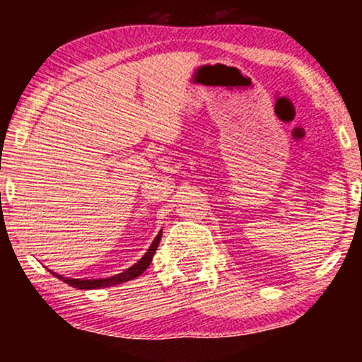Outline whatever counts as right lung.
Masks as SVG:
<instances>
[{"label": "right lung", "mask_w": 362, "mask_h": 362, "mask_svg": "<svg viewBox=\"0 0 362 362\" xmlns=\"http://www.w3.org/2000/svg\"><path fill=\"white\" fill-rule=\"evenodd\" d=\"M161 233L163 231H160V233L156 235V238L153 240L151 247L148 248V252L144 253L143 259H141L138 264H134L132 267L126 269L124 272L120 274H115V276L112 277H105V279H69V277H62V276H57L56 272H52L54 276L57 277V279L64 281L66 284L73 286V288L76 289H100V288H110V286H115V284H122V282H127V281H132L136 279V277L141 276L146 269L149 267V264H151L153 260V255H155L158 245H160V240H161Z\"/></svg>", "instance_id": "add662e5"}]
</instances>
